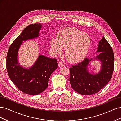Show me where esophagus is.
Segmentation results:
<instances>
[{"label": "esophagus", "mask_w": 121, "mask_h": 121, "mask_svg": "<svg viewBox=\"0 0 121 121\" xmlns=\"http://www.w3.org/2000/svg\"><path fill=\"white\" fill-rule=\"evenodd\" d=\"M64 65H65V64H64V63H63V62L60 61L58 63V66H59L60 67H63V66H64Z\"/></svg>", "instance_id": "esophagus-1"}]
</instances>
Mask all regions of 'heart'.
<instances>
[{"mask_svg":"<svg viewBox=\"0 0 121 121\" xmlns=\"http://www.w3.org/2000/svg\"><path fill=\"white\" fill-rule=\"evenodd\" d=\"M91 39L89 35L75 28H65L58 33L57 39L52 38L50 45L53 53L60 54L63 48L65 56L71 61H77L84 57L89 49Z\"/></svg>","mask_w":121,"mask_h":121,"instance_id":"heart-1","label":"heart"}]
</instances>
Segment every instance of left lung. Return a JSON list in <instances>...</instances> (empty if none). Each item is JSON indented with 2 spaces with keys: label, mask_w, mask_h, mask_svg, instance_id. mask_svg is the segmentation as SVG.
<instances>
[{
  "label": "left lung",
  "mask_w": 121,
  "mask_h": 121,
  "mask_svg": "<svg viewBox=\"0 0 121 121\" xmlns=\"http://www.w3.org/2000/svg\"><path fill=\"white\" fill-rule=\"evenodd\" d=\"M97 52H101L95 58L102 63L101 71L97 74L92 75L87 71L88 65L91 60L87 57L69 69L71 87L80 94L89 95L97 93L112 78L114 69V53L104 36L99 42Z\"/></svg>",
  "instance_id": "obj_1"
}]
</instances>
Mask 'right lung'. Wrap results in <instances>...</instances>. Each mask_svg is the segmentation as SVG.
<instances>
[{"label":"right lung","instance_id":"1","mask_svg":"<svg viewBox=\"0 0 121 121\" xmlns=\"http://www.w3.org/2000/svg\"><path fill=\"white\" fill-rule=\"evenodd\" d=\"M40 24H33L26 27L10 45L6 56V69L10 79L22 92L37 95L48 85L50 75L57 68V60L40 55L35 64L25 69L18 65L17 52L23 41L37 37Z\"/></svg>","mask_w":121,"mask_h":121}]
</instances>
